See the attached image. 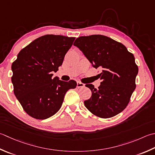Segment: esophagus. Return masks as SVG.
<instances>
[{
	"instance_id": "esophagus-1",
	"label": "esophagus",
	"mask_w": 155,
	"mask_h": 155,
	"mask_svg": "<svg viewBox=\"0 0 155 155\" xmlns=\"http://www.w3.org/2000/svg\"><path fill=\"white\" fill-rule=\"evenodd\" d=\"M84 86V84L82 83L81 82H79V81H78V82H77V87L78 88H80V87H83Z\"/></svg>"
}]
</instances>
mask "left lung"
Masks as SVG:
<instances>
[{
  "label": "left lung",
  "instance_id": "1",
  "mask_svg": "<svg viewBox=\"0 0 155 155\" xmlns=\"http://www.w3.org/2000/svg\"><path fill=\"white\" fill-rule=\"evenodd\" d=\"M74 45L83 53L94 68L102 70L101 80L96 89L87 84L92 92L91 98L84 101L91 113L101 118L116 116L126 107L136 88L138 68L135 58L124 45L107 36H81Z\"/></svg>",
  "mask_w": 155,
  "mask_h": 155
}]
</instances>
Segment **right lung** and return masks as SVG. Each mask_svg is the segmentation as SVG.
<instances>
[{
  "label": "right lung",
  "mask_w": 155,
  "mask_h": 155,
  "mask_svg": "<svg viewBox=\"0 0 155 155\" xmlns=\"http://www.w3.org/2000/svg\"><path fill=\"white\" fill-rule=\"evenodd\" d=\"M74 39L60 35L41 36L21 50L12 64L15 95L32 117L45 120L54 116L68 90L77 87L73 80L52 78Z\"/></svg>",
  "instance_id": "add662e5"
}]
</instances>
